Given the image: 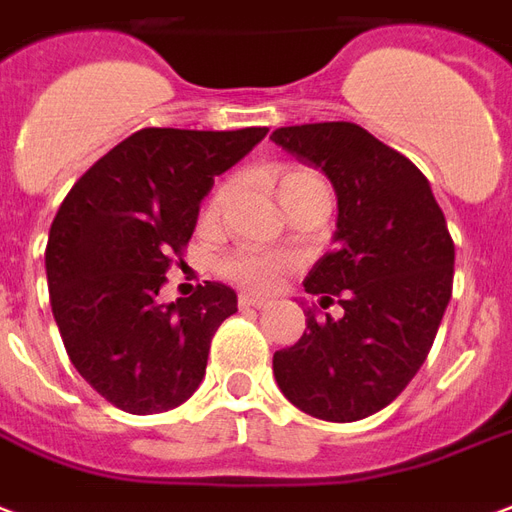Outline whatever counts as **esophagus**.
Masks as SVG:
<instances>
[{
    "label": "esophagus",
    "instance_id": "obj_1",
    "mask_svg": "<svg viewBox=\"0 0 512 512\" xmlns=\"http://www.w3.org/2000/svg\"><path fill=\"white\" fill-rule=\"evenodd\" d=\"M267 305H270V300L261 294H240V308H267Z\"/></svg>",
    "mask_w": 512,
    "mask_h": 512
}]
</instances>
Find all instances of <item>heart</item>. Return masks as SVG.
Instances as JSON below:
<instances>
[{
  "label": "heart",
  "mask_w": 512,
  "mask_h": 512,
  "mask_svg": "<svg viewBox=\"0 0 512 512\" xmlns=\"http://www.w3.org/2000/svg\"><path fill=\"white\" fill-rule=\"evenodd\" d=\"M322 179L319 174L305 169L286 171L281 179V188H289V185H297V182H316ZM226 199V190H220L215 196V204ZM294 261L286 256V253H270V251H237L231 253L229 259L220 261V272L234 283H242V286H251V289H272L275 283L281 281V275L286 270H292Z\"/></svg>",
  "instance_id": "b5f03b06"
}]
</instances>
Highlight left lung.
<instances>
[{"instance_id": "obj_1", "label": "left lung", "mask_w": 512, "mask_h": 512, "mask_svg": "<svg viewBox=\"0 0 512 512\" xmlns=\"http://www.w3.org/2000/svg\"><path fill=\"white\" fill-rule=\"evenodd\" d=\"M272 141L333 182L335 251L305 292L341 297V319L316 322L272 357L281 393L311 417L354 423L395 401L431 352L453 294L455 245L423 171L354 122L278 128Z\"/></svg>"}]
</instances>
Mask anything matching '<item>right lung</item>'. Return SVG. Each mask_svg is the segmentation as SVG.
I'll use <instances>...</instances> for the list:
<instances>
[{
    "instance_id": "right-lung-1",
    "label": "right lung",
    "mask_w": 512,
    "mask_h": 512,
    "mask_svg": "<svg viewBox=\"0 0 512 512\" xmlns=\"http://www.w3.org/2000/svg\"><path fill=\"white\" fill-rule=\"evenodd\" d=\"M264 136L267 128H144L62 201L46 245L51 311L73 368L122 412H169L199 390L212 335L237 313V294L207 281L160 302V286L215 177Z\"/></svg>"
}]
</instances>
